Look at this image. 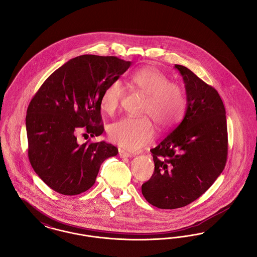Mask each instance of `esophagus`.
Here are the masks:
<instances>
[{
  "instance_id": "obj_1",
  "label": "esophagus",
  "mask_w": 257,
  "mask_h": 257,
  "mask_svg": "<svg viewBox=\"0 0 257 257\" xmlns=\"http://www.w3.org/2000/svg\"><path fill=\"white\" fill-rule=\"evenodd\" d=\"M118 154H119V156H120L121 158L131 157V156H132L131 153H129V152H127V151H123V150H121V149L118 150Z\"/></svg>"
}]
</instances>
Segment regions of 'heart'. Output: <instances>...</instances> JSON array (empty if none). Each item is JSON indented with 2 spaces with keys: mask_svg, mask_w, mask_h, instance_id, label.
Returning <instances> with one entry per match:
<instances>
[{
  "mask_svg": "<svg viewBox=\"0 0 257 257\" xmlns=\"http://www.w3.org/2000/svg\"><path fill=\"white\" fill-rule=\"evenodd\" d=\"M128 84L146 98L143 114L150 115L161 128L168 129L181 120L186 106L184 91L160 70L144 67L128 77ZM123 89L119 81H112L103 91L100 102L106 113H112L120 103ZM154 129L147 116H125L110 124L109 139L130 151H137L149 144L154 137Z\"/></svg>",
  "mask_w": 257,
  "mask_h": 257,
  "instance_id": "b5f03b06",
  "label": "heart"
}]
</instances>
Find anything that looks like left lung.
Here are the masks:
<instances>
[{
  "mask_svg": "<svg viewBox=\"0 0 257 257\" xmlns=\"http://www.w3.org/2000/svg\"><path fill=\"white\" fill-rule=\"evenodd\" d=\"M186 91L181 123L151 150L154 172L142 193L154 207L173 210L204 194L222 173L228 137L223 102L212 86L181 65H175Z\"/></svg>",
  "mask_w": 257,
  "mask_h": 257,
  "instance_id": "left-lung-1",
  "label": "left lung"
}]
</instances>
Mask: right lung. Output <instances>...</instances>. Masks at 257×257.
<instances>
[{
	"mask_svg": "<svg viewBox=\"0 0 257 257\" xmlns=\"http://www.w3.org/2000/svg\"><path fill=\"white\" fill-rule=\"evenodd\" d=\"M130 66V61L115 56H77L48 76L31 100L26 115L29 160L54 191L72 196L88 190L102 163L118 153L106 142L78 145L76 134L103 133L102 93Z\"/></svg>",
	"mask_w": 257,
	"mask_h": 257,
	"instance_id": "obj_1",
	"label": "right lung"
}]
</instances>
